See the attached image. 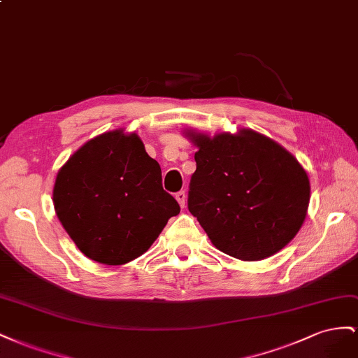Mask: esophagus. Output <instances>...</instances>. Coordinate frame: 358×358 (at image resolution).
<instances>
[{
    "mask_svg": "<svg viewBox=\"0 0 358 358\" xmlns=\"http://www.w3.org/2000/svg\"><path fill=\"white\" fill-rule=\"evenodd\" d=\"M176 199L178 201V203H180V207H181V208H185V207H186V193H185V190L177 192V193H176Z\"/></svg>",
    "mask_w": 358,
    "mask_h": 358,
    "instance_id": "esophagus-1",
    "label": "esophagus"
}]
</instances>
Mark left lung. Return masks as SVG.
I'll use <instances>...</instances> for the list:
<instances>
[{
  "instance_id": "8db88e82",
  "label": "left lung",
  "mask_w": 358,
  "mask_h": 358,
  "mask_svg": "<svg viewBox=\"0 0 358 358\" xmlns=\"http://www.w3.org/2000/svg\"><path fill=\"white\" fill-rule=\"evenodd\" d=\"M187 136L198 147L187 207L214 246L243 261L268 258L287 246L310 199L308 173L297 159L248 129Z\"/></svg>"
}]
</instances>
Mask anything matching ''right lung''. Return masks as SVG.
I'll list each match as a JSON object with an SVG mask.
<instances>
[{"label": "right lung", "instance_id": "1", "mask_svg": "<svg viewBox=\"0 0 358 358\" xmlns=\"http://www.w3.org/2000/svg\"><path fill=\"white\" fill-rule=\"evenodd\" d=\"M54 207L85 257L121 265L147 252L178 202L163 190L160 165L122 130L88 141L59 169Z\"/></svg>", "mask_w": 358, "mask_h": 358}]
</instances>
